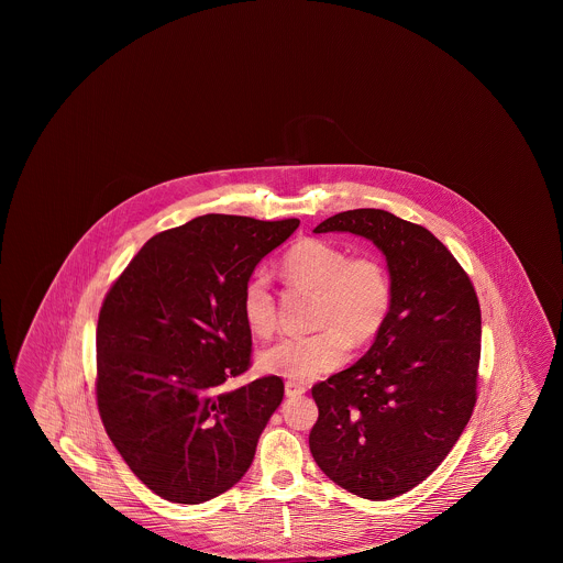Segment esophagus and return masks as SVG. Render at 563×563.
I'll return each instance as SVG.
<instances>
[{
  "label": "esophagus",
  "instance_id": "obj_1",
  "mask_svg": "<svg viewBox=\"0 0 563 563\" xmlns=\"http://www.w3.org/2000/svg\"><path fill=\"white\" fill-rule=\"evenodd\" d=\"M306 393V386L297 384V382H285V395L287 397H299Z\"/></svg>",
  "mask_w": 563,
  "mask_h": 563
}]
</instances>
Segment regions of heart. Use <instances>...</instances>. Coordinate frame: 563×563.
Returning a JSON list of instances; mask_svg holds the SVG:
<instances>
[{
    "instance_id": "heart-1",
    "label": "heart",
    "mask_w": 563,
    "mask_h": 563,
    "mask_svg": "<svg viewBox=\"0 0 563 563\" xmlns=\"http://www.w3.org/2000/svg\"><path fill=\"white\" fill-rule=\"evenodd\" d=\"M289 283L317 291V335H291L260 352L264 374L306 384L340 369L350 356V344L365 346L377 338L393 308V283L379 260L350 257L333 242L306 239L283 257ZM242 319L251 333L268 338L276 327V299L266 274H253L241 295Z\"/></svg>"
}]
</instances>
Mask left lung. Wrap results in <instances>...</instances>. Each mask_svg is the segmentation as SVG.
<instances>
[{"instance_id": "left-lung-1", "label": "left lung", "mask_w": 563, "mask_h": 563, "mask_svg": "<svg viewBox=\"0 0 563 563\" xmlns=\"http://www.w3.org/2000/svg\"><path fill=\"white\" fill-rule=\"evenodd\" d=\"M350 232L386 257L393 308L372 349L312 388L310 452L367 500L397 498L445 460L477 401L482 310L471 278L427 228L382 209L333 214L314 234Z\"/></svg>"}]
</instances>
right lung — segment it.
Returning <instances> with one entry per match:
<instances>
[{"label": "right lung", "mask_w": 563, "mask_h": 563, "mask_svg": "<svg viewBox=\"0 0 563 563\" xmlns=\"http://www.w3.org/2000/svg\"><path fill=\"white\" fill-rule=\"evenodd\" d=\"M299 219L202 214L166 230L113 283L97 324V402L111 443L164 500L200 505L249 471L283 401L278 375L221 388L251 363L241 295Z\"/></svg>", "instance_id": "1"}]
</instances>
